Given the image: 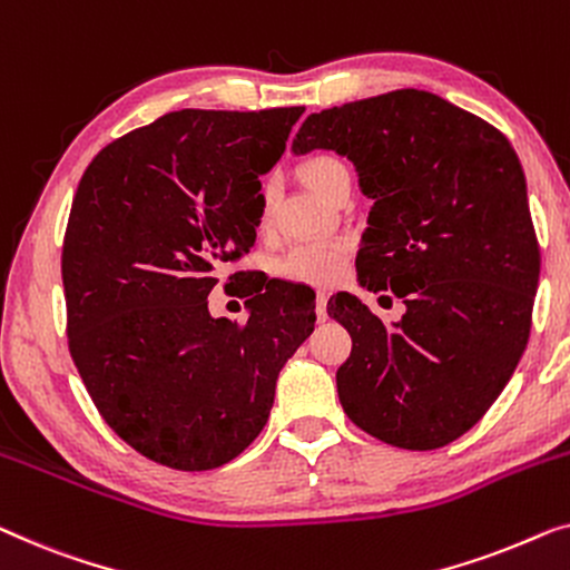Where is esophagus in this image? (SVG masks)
Returning <instances> with one entry per match:
<instances>
[{"mask_svg": "<svg viewBox=\"0 0 570 570\" xmlns=\"http://www.w3.org/2000/svg\"><path fill=\"white\" fill-rule=\"evenodd\" d=\"M326 301H328L326 293L316 295V316H318V321H326Z\"/></svg>", "mask_w": 570, "mask_h": 570, "instance_id": "obj_1", "label": "esophagus"}]
</instances>
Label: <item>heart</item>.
Returning <instances> with one entry per match:
<instances>
[{
	"label": "heart",
	"mask_w": 570,
	"mask_h": 570,
	"mask_svg": "<svg viewBox=\"0 0 570 570\" xmlns=\"http://www.w3.org/2000/svg\"><path fill=\"white\" fill-rule=\"evenodd\" d=\"M303 179L308 183L318 195L332 197L334 189L340 187L342 179L350 177V169L346 164L336 159V156L318 154L311 156L308 161L303 164ZM277 203V187L267 183L262 189V224H269L272 213H275ZM346 262V244L342 242H305L293 246L291 252L279 259V275L293 279V283H305V285H332L336 277L342 275Z\"/></svg>",
	"instance_id": "1"
}]
</instances>
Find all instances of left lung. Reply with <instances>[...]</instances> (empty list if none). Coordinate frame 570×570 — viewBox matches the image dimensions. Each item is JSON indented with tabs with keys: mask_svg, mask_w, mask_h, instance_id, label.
Masks as SVG:
<instances>
[{
	"mask_svg": "<svg viewBox=\"0 0 570 570\" xmlns=\"http://www.w3.org/2000/svg\"><path fill=\"white\" fill-rule=\"evenodd\" d=\"M346 156L370 197L357 279L406 305L385 326L357 295L328 301L352 336L336 370L344 414L403 450L465 434L504 391L532 326L540 246L504 134L432 92L313 112L293 154Z\"/></svg>",
	"mask_w": 570,
	"mask_h": 570,
	"instance_id": "left-lung-1",
	"label": "left lung"
}]
</instances>
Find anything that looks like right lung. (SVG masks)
Instances as JSON below:
<instances>
[{"label": "right lung", "instance_id": "obj_1", "mask_svg": "<svg viewBox=\"0 0 570 570\" xmlns=\"http://www.w3.org/2000/svg\"><path fill=\"white\" fill-rule=\"evenodd\" d=\"M301 115L167 112L105 146L73 195L61 257L73 365L107 426L154 463L242 455L313 332V305L279 279L257 287L242 326L208 311L220 267L254 246L259 177Z\"/></svg>", "mask_w": 570, "mask_h": 570}]
</instances>
